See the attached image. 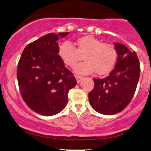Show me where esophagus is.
<instances>
[{
  "label": "esophagus",
  "mask_w": 151,
  "mask_h": 151,
  "mask_svg": "<svg viewBox=\"0 0 151 151\" xmlns=\"http://www.w3.org/2000/svg\"><path fill=\"white\" fill-rule=\"evenodd\" d=\"M75 77H76V79H77V83L80 82V81H81V79H83V77H81V76H78V75H76Z\"/></svg>",
  "instance_id": "34e87169"
}]
</instances>
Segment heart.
I'll list each match as a JSON object with an SVG mask.
<instances>
[{
  "mask_svg": "<svg viewBox=\"0 0 151 151\" xmlns=\"http://www.w3.org/2000/svg\"><path fill=\"white\" fill-rule=\"evenodd\" d=\"M59 55L66 65L74 67L84 57V62L74 68L77 74H89L96 72L99 75L110 72L117 60V50L112 44L102 43L91 35L78 38L75 47L70 42H65L59 47Z\"/></svg>",
  "mask_w": 151,
  "mask_h": 151,
  "instance_id": "heart-1",
  "label": "heart"
}]
</instances>
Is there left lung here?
<instances>
[{
    "label": "left lung",
    "mask_w": 151,
    "mask_h": 151,
    "mask_svg": "<svg viewBox=\"0 0 151 151\" xmlns=\"http://www.w3.org/2000/svg\"><path fill=\"white\" fill-rule=\"evenodd\" d=\"M118 60L115 68L104 79H93L94 87L89 93L92 108L104 115H113L124 110L131 102L140 77L139 60L135 52L114 42Z\"/></svg>",
    "instance_id": "1"
}]
</instances>
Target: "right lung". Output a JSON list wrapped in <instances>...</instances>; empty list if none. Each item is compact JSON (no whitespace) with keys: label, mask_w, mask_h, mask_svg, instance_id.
I'll list each match as a JSON object with an SVG mask.
<instances>
[{"label":"right lung","mask_w":151,"mask_h":151,"mask_svg":"<svg viewBox=\"0 0 151 151\" xmlns=\"http://www.w3.org/2000/svg\"><path fill=\"white\" fill-rule=\"evenodd\" d=\"M67 34L49 33L30 43L18 62L17 78L22 99L41 115L62 111L68 102L69 91L77 84L74 74L58 55L59 37Z\"/></svg>","instance_id":"right-lung-1"}]
</instances>
